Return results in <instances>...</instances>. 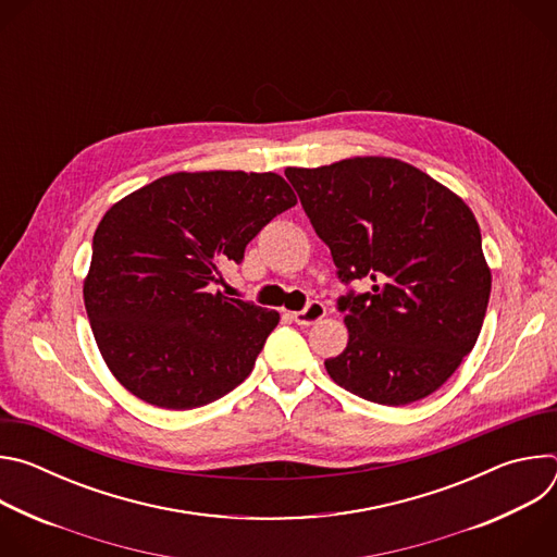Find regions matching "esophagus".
<instances>
[{
    "instance_id": "obj_1",
    "label": "esophagus",
    "mask_w": 557,
    "mask_h": 557,
    "mask_svg": "<svg viewBox=\"0 0 557 557\" xmlns=\"http://www.w3.org/2000/svg\"><path fill=\"white\" fill-rule=\"evenodd\" d=\"M324 314H326V306L322 301H310L304 310H297L290 317L295 320V324H299V326H312V324L320 322Z\"/></svg>"
}]
</instances>
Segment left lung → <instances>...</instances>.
I'll list each match as a JSON object with an SVG mask.
<instances>
[{
	"label": "left lung",
	"instance_id": "8db88e82",
	"mask_svg": "<svg viewBox=\"0 0 557 557\" xmlns=\"http://www.w3.org/2000/svg\"><path fill=\"white\" fill-rule=\"evenodd\" d=\"M286 178L329 245L348 346L324 366L348 392L408 406L436 392L481 335L492 293L481 228L469 207L396 158L288 168Z\"/></svg>",
	"mask_w": 557,
	"mask_h": 557
}]
</instances>
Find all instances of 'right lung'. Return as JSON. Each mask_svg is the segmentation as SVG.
I'll list each match as a JSON object with an SVG mask.
<instances>
[{"instance_id": "obj_1", "label": "right lung", "mask_w": 557, "mask_h": 557, "mask_svg": "<svg viewBox=\"0 0 557 557\" xmlns=\"http://www.w3.org/2000/svg\"><path fill=\"white\" fill-rule=\"evenodd\" d=\"M297 205L277 174L178 172L99 222L84 301L97 346L134 396L165 410L207 406L240 385L280 314L215 290L228 262Z\"/></svg>"}]
</instances>
